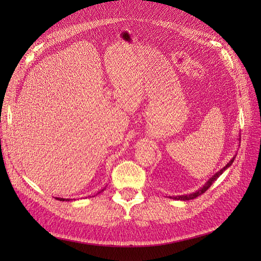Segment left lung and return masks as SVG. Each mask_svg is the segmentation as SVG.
<instances>
[{
	"label": "left lung",
	"mask_w": 261,
	"mask_h": 261,
	"mask_svg": "<svg viewBox=\"0 0 261 261\" xmlns=\"http://www.w3.org/2000/svg\"><path fill=\"white\" fill-rule=\"evenodd\" d=\"M239 141H241V136H240V138H239ZM235 158H236V154H234L233 155V158H232V159L230 160V162H228L226 165H225V167H223L222 169H221L220 171H218L217 173H216V174L215 175H213L212 177H210L207 181H206V183H204V185L202 186V187H200L199 189H198V191H196L195 193H192V194H188V195H180V196H173V197H170V198L171 199H176V200H191V199H195L196 198V197H198V196H200L201 194H203L204 192H206L207 191V189L213 184V181H215L221 174H222V173L228 168V167H231V165H232V163L234 162V159H235Z\"/></svg>",
	"instance_id": "obj_1"
}]
</instances>
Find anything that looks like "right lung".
Instances as JSON below:
<instances>
[{"mask_svg": "<svg viewBox=\"0 0 261 261\" xmlns=\"http://www.w3.org/2000/svg\"><path fill=\"white\" fill-rule=\"evenodd\" d=\"M105 189H106V187L103 188V189H101V192H103L105 191ZM101 192H99V193H101ZM98 193V194H99ZM58 200H60V201H69V200H72V199H68V198H57ZM75 200V199H74Z\"/></svg>", "mask_w": 261, "mask_h": 261, "instance_id": "right-lung-1", "label": "right lung"}]
</instances>
